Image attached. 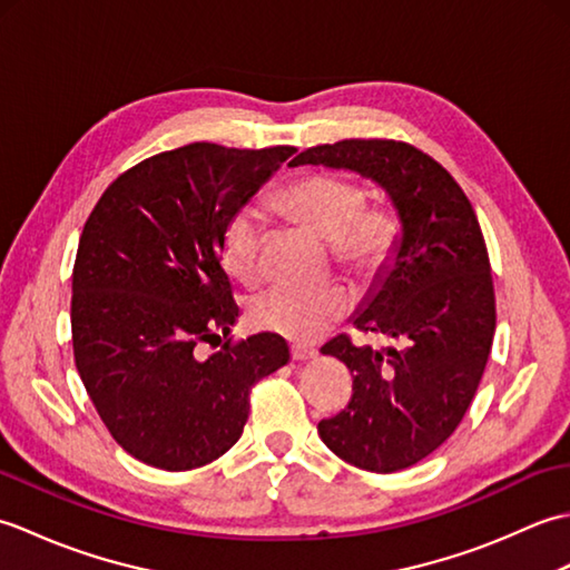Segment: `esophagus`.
Segmentation results:
<instances>
[{"label":"esophagus","instance_id":"obj_1","mask_svg":"<svg viewBox=\"0 0 570 570\" xmlns=\"http://www.w3.org/2000/svg\"><path fill=\"white\" fill-rule=\"evenodd\" d=\"M292 357H294L296 362H304V360H311V357H316V347H311V345H301V343H296V345H292Z\"/></svg>","mask_w":570,"mask_h":570}]
</instances>
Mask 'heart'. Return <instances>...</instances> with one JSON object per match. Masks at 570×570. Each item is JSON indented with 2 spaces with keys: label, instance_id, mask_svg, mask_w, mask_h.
<instances>
[{
  "label": "heart",
  "instance_id": "1",
  "mask_svg": "<svg viewBox=\"0 0 570 570\" xmlns=\"http://www.w3.org/2000/svg\"><path fill=\"white\" fill-rule=\"evenodd\" d=\"M276 205L288 217L328 239L331 257L357 276L377 274L394 247V220L380 208H365V193L341 174H308L276 193ZM264 217L254 208L237 210L223 233V264L242 284L264 274ZM347 308L341 284L316 286L274 284L249 301L254 328L272 331L288 341H313Z\"/></svg>",
  "mask_w": 570,
  "mask_h": 570
}]
</instances>
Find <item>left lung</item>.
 <instances>
[{
  "label": "left lung",
  "instance_id": "obj_1",
  "mask_svg": "<svg viewBox=\"0 0 570 570\" xmlns=\"http://www.w3.org/2000/svg\"><path fill=\"white\" fill-rule=\"evenodd\" d=\"M301 164L374 180L402 225L390 264L353 316L357 331L399 345L357 347L337 335L321 347L353 374L350 404L318 423L321 441L362 470L411 468L451 439L488 365L498 313L485 237L455 178L406 141L321 144L292 161Z\"/></svg>",
  "mask_w": 570,
  "mask_h": 570
}]
</instances>
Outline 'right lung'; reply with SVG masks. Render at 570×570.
Instances as JSON below:
<instances>
[{"mask_svg":"<svg viewBox=\"0 0 570 570\" xmlns=\"http://www.w3.org/2000/svg\"><path fill=\"white\" fill-rule=\"evenodd\" d=\"M294 151L156 154L112 180L82 227L72 355L107 431L141 463H213L242 435L252 386L288 362L282 335L227 337L239 308L220 259L229 217ZM205 342L222 350L203 358Z\"/></svg>","mask_w":570,"mask_h":570,"instance_id":"obj_1","label":"right lung"}]
</instances>
